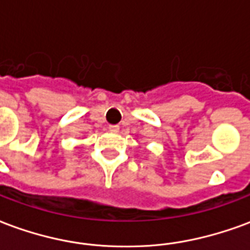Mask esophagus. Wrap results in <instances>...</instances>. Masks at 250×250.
<instances>
[{"label": "esophagus", "mask_w": 250, "mask_h": 250, "mask_svg": "<svg viewBox=\"0 0 250 250\" xmlns=\"http://www.w3.org/2000/svg\"><path fill=\"white\" fill-rule=\"evenodd\" d=\"M108 130L111 131V132H118V131H119V125H108Z\"/></svg>", "instance_id": "esophagus-1"}]
</instances>
